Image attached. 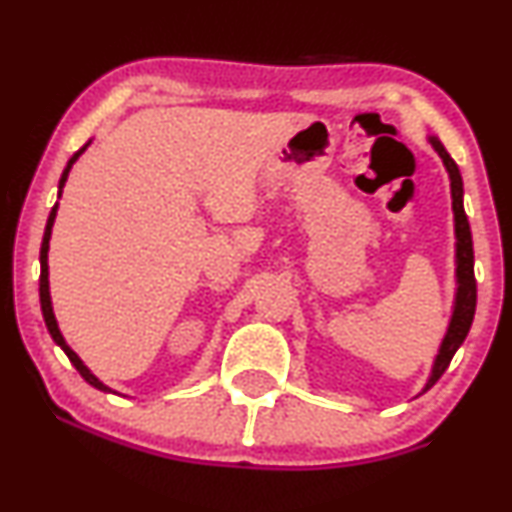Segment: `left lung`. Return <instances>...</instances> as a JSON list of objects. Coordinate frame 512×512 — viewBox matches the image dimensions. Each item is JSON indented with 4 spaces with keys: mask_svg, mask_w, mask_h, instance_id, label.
I'll return each mask as SVG.
<instances>
[{
    "mask_svg": "<svg viewBox=\"0 0 512 512\" xmlns=\"http://www.w3.org/2000/svg\"><path fill=\"white\" fill-rule=\"evenodd\" d=\"M434 150L439 152L443 164H446L448 174H451V193H453V212H455V236H458V298H455V312L448 326V334L443 338L439 355H436L434 372L427 381L429 391L441 374L451 365L455 350L463 346L467 331H470L474 319V307H477V279H474V250H472V231L470 221H467L465 207H463V176H460L458 164L448 155L446 147L439 140L432 138Z\"/></svg>",
    "mask_w": 512,
    "mask_h": 512,
    "instance_id": "1",
    "label": "left lung"
}]
</instances>
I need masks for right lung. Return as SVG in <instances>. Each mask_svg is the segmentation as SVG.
<instances>
[{
	"label": "right lung",
	"instance_id": "1",
	"mask_svg": "<svg viewBox=\"0 0 512 512\" xmlns=\"http://www.w3.org/2000/svg\"><path fill=\"white\" fill-rule=\"evenodd\" d=\"M83 150H85V147H80V150L76 152V155H73V157L69 159V166H66L64 174H61V181H59V195H61V188H64V183H66V176H69L71 164L76 162V159L80 157V152H83ZM54 217H57V205H54V207H52V212H49L47 229H45V238H42V248H40V307H42V317H45L47 331H49V334H52L54 343H57V346H61V350H64L66 357H69V360H71V365L76 367L78 372H80V377H83L85 381H88L90 386H95V389H100V391H109L107 386H104L102 381L95 377V374H90V369L85 367L83 362H80V357H78L76 353H73V350H71L69 346H66L64 336L59 334L57 319H54L52 303H49V281H47V250H49V236H52V224H54Z\"/></svg>",
	"mask_w": 512,
	"mask_h": 512
}]
</instances>
